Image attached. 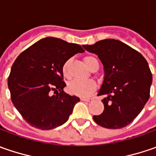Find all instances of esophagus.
Wrapping results in <instances>:
<instances>
[{"label":"esophagus","mask_w":156,"mask_h":156,"mask_svg":"<svg viewBox=\"0 0 156 156\" xmlns=\"http://www.w3.org/2000/svg\"><path fill=\"white\" fill-rule=\"evenodd\" d=\"M81 101H93V98H81Z\"/></svg>","instance_id":"34e87169"}]
</instances>
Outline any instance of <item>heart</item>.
Segmentation results:
<instances>
[{
	"instance_id": "b5f03b06",
	"label": "heart",
	"mask_w": 156,
	"mask_h": 156,
	"mask_svg": "<svg viewBox=\"0 0 156 156\" xmlns=\"http://www.w3.org/2000/svg\"><path fill=\"white\" fill-rule=\"evenodd\" d=\"M84 62L91 70H97L99 68V61L94 55L84 57ZM70 60H67L62 65V73L65 76L69 75ZM96 88V83L93 80H73L68 84L67 89L69 94L77 95L82 98L89 96Z\"/></svg>"
}]
</instances>
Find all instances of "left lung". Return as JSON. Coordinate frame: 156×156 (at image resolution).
<instances>
[{
    "label": "left lung",
    "instance_id": "8db88e82",
    "mask_svg": "<svg viewBox=\"0 0 156 156\" xmlns=\"http://www.w3.org/2000/svg\"><path fill=\"white\" fill-rule=\"evenodd\" d=\"M95 54L103 65L104 79L98 95L104 111L93 119L107 129H122L141 113L149 99L152 74L139 52L118 40L105 39L93 45H83Z\"/></svg>",
    "mask_w": 156,
    "mask_h": 156
}]
</instances>
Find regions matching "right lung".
Here are the masks:
<instances>
[{
    "mask_svg": "<svg viewBox=\"0 0 156 156\" xmlns=\"http://www.w3.org/2000/svg\"><path fill=\"white\" fill-rule=\"evenodd\" d=\"M84 49L55 37H46L30 46L12 65L8 86L12 102L32 127L48 130L69 120L80 98L65 93L62 65ZM53 91L56 96H51Z\"/></svg>",
    "mask_w": 156,
    "mask_h": 156,
    "instance_id": "add662e5",
    "label": "right lung"
}]
</instances>
